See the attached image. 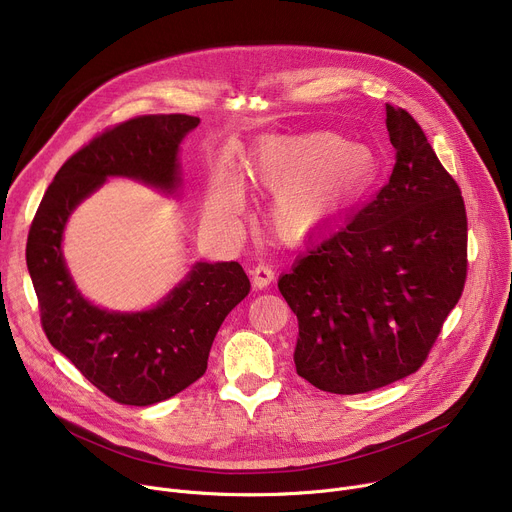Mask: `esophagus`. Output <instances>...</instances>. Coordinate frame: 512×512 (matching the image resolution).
<instances>
[{"instance_id":"34e87169","label":"esophagus","mask_w":512,"mask_h":512,"mask_svg":"<svg viewBox=\"0 0 512 512\" xmlns=\"http://www.w3.org/2000/svg\"><path fill=\"white\" fill-rule=\"evenodd\" d=\"M250 274H252V285L256 287V289H266L272 281H274V270L268 266V264H258V266H254L252 270H250Z\"/></svg>"}]
</instances>
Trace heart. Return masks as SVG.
I'll return each instance as SVG.
<instances>
[{"label":"heart","mask_w":512,"mask_h":512,"mask_svg":"<svg viewBox=\"0 0 512 512\" xmlns=\"http://www.w3.org/2000/svg\"><path fill=\"white\" fill-rule=\"evenodd\" d=\"M242 178L274 192L270 221L287 240L305 238L363 196L377 178L371 149L334 131L270 135L246 157ZM244 207L240 176L217 166L207 192V209L217 221H231Z\"/></svg>","instance_id":"heart-1"}]
</instances>
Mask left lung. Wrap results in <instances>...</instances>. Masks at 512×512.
<instances>
[{
	"mask_svg": "<svg viewBox=\"0 0 512 512\" xmlns=\"http://www.w3.org/2000/svg\"><path fill=\"white\" fill-rule=\"evenodd\" d=\"M396 166L375 199L318 233L279 279L299 322L297 373L365 393L416 373L467 274L461 190L404 108L385 106Z\"/></svg>",
	"mask_w": 512,
	"mask_h": 512,
	"instance_id": "1",
	"label": "left lung"
}]
</instances>
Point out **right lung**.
Returning <instances> with one entry per match:
<instances>
[{
	"instance_id": "add662e5",
	"label": "right lung",
	"mask_w": 512,
	"mask_h": 512,
	"mask_svg": "<svg viewBox=\"0 0 512 512\" xmlns=\"http://www.w3.org/2000/svg\"><path fill=\"white\" fill-rule=\"evenodd\" d=\"M199 116L145 114L94 137L61 166L30 225L26 264L49 342L114 402H164L207 371L227 313L250 293L238 262H196L160 303L108 311L77 291L61 242L69 215L106 178H133L166 194L180 186L178 151Z\"/></svg>"
}]
</instances>
